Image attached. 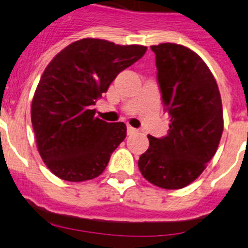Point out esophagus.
I'll return each mask as SVG.
<instances>
[{
    "mask_svg": "<svg viewBox=\"0 0 248 248\" xmlns=\"http://www.w3.org/2000/svg\"><path fill=\"white\" fill-rule=\"evenodd\" d=\"M137 131H138L137 129L131 128V126H128V130H126V133H128V135H133V134H135Z\"/></svg>",
    "mask_w": 248,
    "mask_h": 248,
    "instance_id": "esophagus-1",
    "label": "esophagus"
}]
</instances>
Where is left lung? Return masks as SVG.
<instances>
[{
	"mask_svg": "<svg viewBox=\"0 0 248 248\" xmlns=\"http://www.w3.org/2000/svg\"><path fill=\"white\" fill-rule=\"evenodd\" d=\"M156 78L170 125L165 137L149 135L138 161L149 183L168 190L196 180L217 150L223 114L217 83L202 59L175 43L151 46Z\"/></svg>",
	"mask_w": 248,
	"mask_h": 248,
	"instance_id": "1",
	"label": "left lung"
}]
</instances>
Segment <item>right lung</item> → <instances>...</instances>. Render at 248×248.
Returning <instances> with one entry per match:
<instances>
[{
	"instance_id": "obj_1",
	"label": "right lung",
	"mask_w": 248,
	"mask_h": 248,
	"mask_svg": "<svg viewBox=\"0 0 248 248\" xmlns=\"http://www.w3.org/2000/svg\"><path fill=\"white\" fill-rule=\"evenodd\" d=\"M144 46L84 38L61 50L43 72L31 119L46 165L65 181L99 176L126 137L124 123L95 118V100L118 74L145 54Z\"/></svg>"
}]
</instances>
